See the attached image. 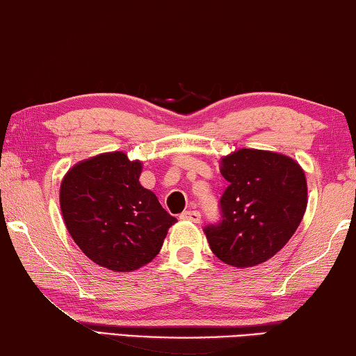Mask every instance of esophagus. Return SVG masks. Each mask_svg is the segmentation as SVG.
I'll return each instance as SVG.
<instances>
[{
    "mask_svg": "<svg viewBox=\"0 0 356 356\" xmlns=\"http://www.w3.org/2000/svg\"><path fill=\"white\" fill-rule=\"evenodd\" d=\"M181 219H184V220H192V222L200 224L202 214H200L199 211H197V209H188V211H184V213L181 214Z\"/></svg>",
    "mask_w": 356,
    "mask_h": 356,
    "instance_id": "34e87169",
    "label": "esophagus"
}]
</instances>
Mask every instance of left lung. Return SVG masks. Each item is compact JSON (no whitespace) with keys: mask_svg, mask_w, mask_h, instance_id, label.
<instances>
[{"mask_svg":"<svg viewBox=\"0 0 356 356\" xmlns=\"http://www.w3.org/2000/svg\"><path fill=\"white\" fill-rule=\"evenodd\" d=\"M229 186L219 224L205 232L213 254L235 268L255 266L279 252L298 229L307 207L302 168L292 157L243 148L220 159Z\"/></svg>","mask_w":356,"mask_h":356,"instance_id":"obj_1","label":"left lung"}]
</instances>
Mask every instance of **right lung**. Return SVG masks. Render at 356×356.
<instances>
[{"mask_svg": "<svg viewBox=\"0 0 356 356\" xmlns=\"http://www.w3.org/2000/svg\"><path fill=\"white\" fill-rule=\"evenodd\" d=\"M142 162L123 151L80 161L64 175V224L86 257L112 271H136L162 248L177 218L140 184Z\"/></svg>", "mask_w": 356, "mask_h": 356, "instance_id": "add662e5", "label": "right lung"}]
</instances>
